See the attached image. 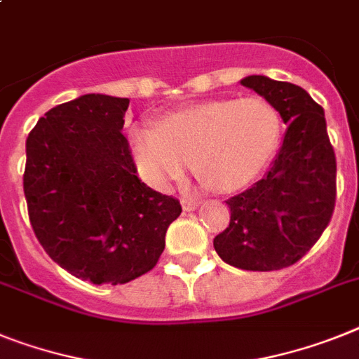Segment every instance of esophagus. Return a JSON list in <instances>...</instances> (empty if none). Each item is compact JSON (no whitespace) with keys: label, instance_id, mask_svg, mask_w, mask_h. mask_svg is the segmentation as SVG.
<instances>
[{"label":"esophagus","instance_id":"esophagus-1","mask_svg":"<svg viewBox=\"0 0 359 359\" xmlns=\"http://www.w3.org/2000/svg\"><path fill=\"white\" fill-rule=\"evenodd\" d=\"M198 206H201V201H195V198H182V208H184V212H195Z\"/></svg>","mask_w":359,"mask_h":359}]
</instances>
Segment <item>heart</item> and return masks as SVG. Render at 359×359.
<instances>
[{
	"instance_id": "heart-1",
	"label": "heart",
	"mask_w": 359,
	"mask_h": 359,
	"mask_svg": "<svg viewBox=\"0 0 359 359\" xmlns=\"http://www.w3.org/2000/svg\"><path fill=\"white\" fill-rule=\"evenodd\" d=\"M281 138V116L263 98H221L164 114L155 128L129 135L131 155L147 184L164 189L191 170L204 186L230 194L266 170Z\"/></svg>"
}]
</instances>
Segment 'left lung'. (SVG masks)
Wrapping results in <instances>:
<instances>
[{"label":"left lung","instance_id":"8db88e82","mask_svg":"<svg viewBox=\"0 0 359 359\" xmlns=\"http://www.w3.org/2000/svg\"><path fill=\"white\" fill-rule=\"evenodd\" d=\"M241 86L270 102L288 128L268 173L226 201L230 226L213 248L241 270H281L316 245L332 217L336 156L323 109L305 89L261 74L243 78Z\"/></svg>","mask_w":359,"mask_h":359}]
</instances>
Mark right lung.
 I'll list each match as a JSON object with an SVG mask.
<instances>
[{
	"label": "right lung",
	"instance_id": "right-lung-1",
	"mask_svg": "<svg viewBox=\"0 0 359 359\" xmlns=\"http://www.w3.org/2000/svg\"><path fill=\"white\" fill-rule=\"evenodd\" d=\"M129 98L83 95L56 105L27 137L29 219L54 263L93 285L149 272L180 215L177 198L137 177L122 135Z\"/></svg>",
	"mask_w": 359,
	"mask_h": 359
}]
</instances>
